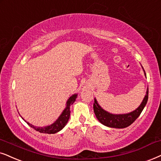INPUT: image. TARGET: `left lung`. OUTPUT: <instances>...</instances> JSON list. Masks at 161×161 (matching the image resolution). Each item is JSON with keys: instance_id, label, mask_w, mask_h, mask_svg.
<instances>
[{"instance_id": "8db88e82", "label": "left lung", "mask_w": 161, "mask_h": 161, "mask_svg": "<svg viewBox=\"0 0 161 161\" xmlns=\"http://www.w3.org/2000/svg\"><path fill=\"white\" fill-rule=\"evenodd\" d=\"M145 73V71H144ZM146 76V73H145ZM148 98V87L146 91V94L144 97L143 102L137 109L132 112L124 114H113L102 108L100 105L98 104L97 99H94L93 103V111L98 120L104 125L108 127L116 128V129H123L126 128L135 122L137 118L139 117L142 111L147 103Z\"/></svg>"}]
</instances>
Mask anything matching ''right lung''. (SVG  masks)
I'll list each match as a JSON object with an SVG mask.
<instances>
[{"instance_id":"add662e5","label":"right lung","mask_w":161,"mask_h":161,"mask_svg":"<svg viewBox=\"0 0 161 161\" xmlns=\"http://www.w3.org/2000/svg\"><path fill=\"white\" fill-rule=\"evenodd\" d=\"M77 94H74L71 96L70 98L68 99V102H67L66 108H64L62 114L59 116V117L56 119V121L51 124L50 125L45 126V127H36V126L32 125V124L27 123L28 125L31 126L32 129H34L36 131H39L41 133H45V134H55L56 132H58L61 131L63 128L65 126L67 123L68 122L69 118H70V107L71 105L74 104V103L76 101Z\"/></svg>"}]
</instances>
